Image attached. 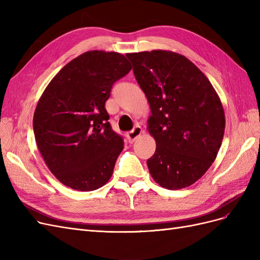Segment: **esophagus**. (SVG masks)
I'll use <instances>...</instances> for the list:
<instances>
[{
    "mask_svg": "<svg viewBox=\"0 0 260 260\" xmlns=\"http://www.w3.org/2000/svg\"><path fill=\"white\" fill-rule=\"evenodd\" d=\"M142 132H143V130H142V128L140 127V125H136L135 128H133L131 131H129L128 133H127V138H128V141L130 143H132V142H135V141L142 135Z\"/></svg>",
    "mask_w": 260,
    "mask_h": 260,
    "instance_id": "obj_1",
    "label": "esophagus"
}]
</instances>
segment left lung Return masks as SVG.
I'll return each mask as SVG.
<instances>
[{
    "instance_id": "8db88e82",
    "label": "left lung",
    "mask_w": 260,
    "mask_h": 260,
    "mask_svg": "<svg viewBox=\"0 0 260 260\" xmlns=\"http://www.w3.org/2000/svg\"><path fill=\"white\" fill-rule=\"evenodd\" d=\"M151 108L147 131L156 151L147 167L156 183L180 190L201 179L216 159L225 117L214 86L185 56L166 50L128 53Z\"/></svg>"
}]
</instances>
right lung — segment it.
Listing matches in <instances>:
<instances>
[{"instance_id": "right-lung-1", "label": "right lung", "mask_w": 260, "mask_h": 260, "mask_svg": "<svg viewBox=\"0 0 260 260\" xmlns=\"http://www.w3.org/2000/svg\"><path fill=\"white\" fill-rule=\"evenodd\" d=\"M130 70L120 53L88 51L43 91L34 115L36 142L46 166L67 187L90 192L111 179L123 141L111 128L105 102Z\"/></svg>"}]
</instances>
